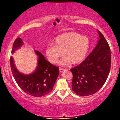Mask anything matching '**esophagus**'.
<instances>
[{
    "label": "esophagus",
    "instance_id": "esophagus-1",
    "mask_svg": "<svg viewBox=\"0 0 120 120\" xmlns=\"http://www.w3.org/2000/svg\"><path fill=\"white\" fill-rule=\"evenodd\" d=\"M59 70H60V71L61 73H63V71H66V69H64V68H60V69H59Z\"/></svg>",
    "mask_w": 120,
    "mask_h": 120
}]
</instances>
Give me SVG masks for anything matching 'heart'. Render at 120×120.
Returning <instances> with one entry per match:
<instances>
[{"mask_svg":"<svg viewBox=\"0 0 120 120\" xmlns=\"http://www.w3.org/2000/svg\"><path fill=\"white\" fill-rule=\"evenodd\" d=\"M53 45L47 46L46 54L52 64H55L61 57L64 56L60 64L67 65L71 63L78 64L86 57L90 49V42L89 38L77 33L71 32L57 36L52 42Z\"/></svg>","mask_w":120,"mask_h":120,"instance_id":"1","label":"heart"}]
</instances>
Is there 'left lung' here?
<instances>
[{
  "mask_svg": "<svg viewBox=\"0 0 120 120\" xmlns=\"http://www.w3.org/2000/svg\"><path fill=\"white\" fill-rule=\"evenodd\" d=\"M98 33L99 40L97 46L82 63L71 69L73 91L81 96L91 95L98 91L109 73L111 49L101 33Z\"/></svg>",
  "mask_w": 120,
  "mask_h": 120,
  "instance_id": "1",
  "label": "left lung"
}]
</instances>
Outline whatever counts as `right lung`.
I'll return each instance as SVG.
<instances>
[{
  "label": "right lung",
  "mask_w": 120,
  "mask_h": 120,
  "mask_svg": "<svg viewBox=\"0 0 120 120\" xmlns=\"http://www.w3.org/2000/svg\"><path fill=\"white\" fill-rule=\"evenodd\" d=\"M22 44L23 41L20 38H16L12 47V53ZM35 52L39 57L37 68L32 74L25 75L19 72L15 67L12 57L10 59V65L13 77L21 89L29 95L41 97L52 90L59 74V69L47 61L38 51Z\"/></svg>",
  "instance_id": "obj_1"
}]
</instances>
